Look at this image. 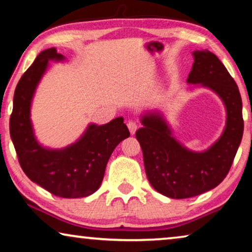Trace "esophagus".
<instances>
[{
  "label": "esophagus",
  "instance_id": "obj_1",
  "mask_svg": "<svg viewBox=\"0 0 252 252\" xmlns=\"http://www.w3.org/2000/svg\"><path fill=\"white\" fill-rule=\"evenodd\" d=\"M127 127H128L130 134L133 135V134H135L137 128H139V125H137L135 122H128V123H127Z\"/></svg>",
  "mask_w": 252,
  "mask_h": 252
}]
</instances>
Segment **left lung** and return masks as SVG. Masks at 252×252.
Instances as JSON below:
<instances>
[{"instance_id": "1", "label": "left lung", "mask_w": 252, "mask_h": 252, "mask_svg": "<svg viewBox=\"0 0 252 252\" xmlns=\"http://www.w3.org/2000/svg\"><path fill=\"white\" fill-rule=\"evenodd\" d=\"M192 56L194 64L187 82L212 89L225 103L227 122L222 135L208 150L194 153L172 136L167 124L158 113L143 116V127L135 133L148 180L158 192L177 199L201 195L226 178L244 127L239 87L227 68L209 50H196Z\"/></svg>"}]
</instances>
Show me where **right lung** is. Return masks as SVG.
I'll list each match as a JSON object with an SVG mask.
<instances>
[{"label": "right lung", "instance_id": "add662e5", "mask_svg": "<svg viewBox=\"0 0 252 252\" xmlns=\"http://www.w3.org/2000/svg\"><path fill=\"white\" fill-rule=\"evenodd\" d=\"M62 61L55 48L43 50L22 75L13 96L10 135L23 171L33 182L64 198L86 197L102 184L112 151L129 130L122 117L105 125H89L81 139L61 150L41 147L30 119L31 102L48 61Z\"/></svg>", "mask_w": 252, "mask_h": 252}]
</instances>
